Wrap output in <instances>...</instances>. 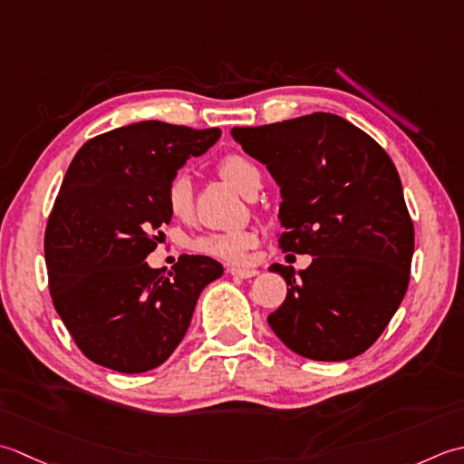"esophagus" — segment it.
Instances as JSON below:
<instances>
[{
	"label": "esophagus",
	"instance_id": "1",
	"mask_svg": "<svg viewBox=\"0 0 464 464\" xmlns=\"http://www.w3.org/2000/svg\"><path fill=\"white\" fill-rule=\"evenodd\" d=\"M228 272L232 274V276H236V278H254L258 274V270H254V268H240V266H230L228 268Z\"/></svg>",
	"mask_w": 464,
	"mask_h": 464
}]
</instances>
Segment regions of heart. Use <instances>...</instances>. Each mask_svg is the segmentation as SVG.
<instances>
[{"instance_id":"obj_1","label":"heart","mask_w":464,"mask_h":464,"mask_svg":"<svg viewBox=\"0 0 464 464\" xmlns=\"http://www.w3.org/2000/svg\"><path fill=\"white\" fill-rule=\"evenodd\" d=\"M218 174L234 186L236 190L248 196L252 188L260 182V172L248 158L240 154L226 156L218 164ZM166 206L169 214L178 220H188L192 216V184L186 176H176L168 184ZM256 244V236L250 230H232V232H214L196 238L192 248L196 252L208 254V256L220 258L224 262H242L246 254Z\"/></svg>"}]
</instances>
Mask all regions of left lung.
I'll use <instances>...</instances> for the list:
<instances>
[{
	"label": "left lung",
	"mask_w": 464,
	"mask_h": 464,
	"mask_svg": "<svg viewBox=\"0 0 464 464\" xmlns=\"http://www.w3.org/2000/svg\"><path fill=\"white\" fill-rule=\"evenodd\" d=\"M280 186V248L310 254L296 272L272 264L288 295L268 324L292 353L338 362L382 334L409 288L414 228L389 154L334 113L232 128Z\"/></svg>",
	"instance_id": "left-lung-1"
}]
</instances>
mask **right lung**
Masks as SVG:
<instances>
[{"label": "right lung", "mask_w": 464, "mask_h": 464, "mask_svg": "<svg viewBox=\"0 0 464 464\" xmlns=\"http://www.w3.org/2000/svg\"><path fill=\"white\" fill-rule=\"evenodd\" d=\"M220 134L148 120L92 138L73 156L44 246L53 306L92 362L126 374L166 362L200 292L224 274L208 256L184 254L168 274L146 262L172 220L168 184Z\"/></svg>", "instance_id": "right-lung-1"}]
</instances>
